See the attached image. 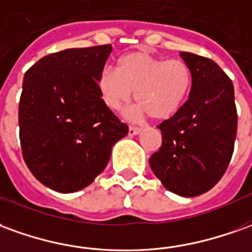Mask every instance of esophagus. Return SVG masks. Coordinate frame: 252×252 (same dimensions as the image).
<instances>
[{
  "label": "esophagus",
  "mask_w": 252,
  "mask_h": 252,
  "mask_svg": "<svg viewBox=\"0 0 252 252\" xmlns=\"http://www.w3.org/2000/svg\"><path fill=\"white\" fill-rule=\"evenodd\" d=\"M142 132L140 128H135V126H129V129H128V135L129 136H135V135H139Z\"/></svg>",
  "instance_id": "34e87169"
}]
</instances>
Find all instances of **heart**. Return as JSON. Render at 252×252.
Instances as JSON below:
<instances>
[{
  "instance_id": "b5f03b06",
  "label": "heart",
  "mask_w": 252,
  "mask_h": 252,
  "mask_svg": "<svg viewBox=\"0 0 252 252\" xmlns=\"http://www.w3.org/2000/svg\"><path fill=\"white\" fill-rule=\"evenodd\" d=\"M192 86L191 69L181 60H166L146 52L123 56L117 69L105 68L98 77V91L110 110H120L133 96L139 103L132 119L153 116L165 120L179 112Z\"/></svg>"
}]
</instances>
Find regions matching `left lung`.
Instances as JSON below:
<instances>
[{"instance_id":"1","label":"left lung","mask_w":252,"mask_h":252,"mask_svg":"<svg viewBox=\"0 0 252 252\" xmlns=\"http://www.w3.org/2000/svg\"><path fill=\"white\" fill-rule=\"evenodd\" d=\"M192 73L187 102L158 128L161 149L150 157L151 170L170 192L192 198L212 189L230 162L237 113L233 84L213 60L183 52Z\"/></svg>"}]
</instances>
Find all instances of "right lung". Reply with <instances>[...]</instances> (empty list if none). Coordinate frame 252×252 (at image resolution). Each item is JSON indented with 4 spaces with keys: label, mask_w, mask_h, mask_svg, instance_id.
I'll return each mask as SVG.
<instances>
[{
    "label": "right lung",
    "mask_w": 252,
    "mask_h": 252,
    "mask_svg": "<svg viewBox=\"0 0 252 252\" xmlns=\"http://www.w3.org/2000/svg\"><path fill=\"white\" fill-rule=\"evenodd\" d=\"M112 50V45L65 49L45 56L24 75L23 157L35 179L53 191L71 193L90 186L128 133L98 91Z\"/></svg>",
    "instance_id": "add662e5"
}]
</instances>
